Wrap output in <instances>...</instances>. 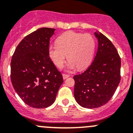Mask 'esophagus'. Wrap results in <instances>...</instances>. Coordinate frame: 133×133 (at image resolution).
I'll use <instances>...</instances> for the list:
<instances>
[{"label": "esophagus", "instance_id": "esophagus-1", "mask_svg": "<svg viewBox=\"0 0 133 133\" xmlns=\"http://www.w3.org/2000/svg\"><path fill=\"white\" fill-rule=\"evenodd\" d=\"M62 76H63V79H65L67 78H68L69 77V75H66V74H62Z\"/></svg>", "mask_w": 133, "mask_h": 133}]
</instances>
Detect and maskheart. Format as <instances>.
I'll return each mask as SVG.
<instances>
[{
  "instance_id": "b5f03b06",
  "label": "heart",
  "mask_w": 133,
  "mask_h": 133,
  "mask_svg": "<svg viewBox=\"0 0 133 133\" xmlns=\"http://www.w3.org/2000/svg\"><path fill=\"white\" fill-rule=\"evenodd\" d=\"M56 46L48 47V55L54 65L62 68L66 56L69 62L67 69L72 70L75 68L83 69L92 60L95 50V41L89 33L67 31L57 38Z\"/></svg>"
}]
</instances>
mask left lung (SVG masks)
Segmentation results:
<instances>
[{"label": "left lung", "instance_id": "8db88e82", "mask_svg": "<svg viewBox=\"0 0 133 133\" xmlns=\"http://www.w3.org/2000/svg\"><path fill=\"white\" fill-rule=\"evenodd\" d=\"M98 46L90 66L81 74L75 75L74 97L85 108H97L106 104L115 93L121 76V59L108 38L96 31Z\"/></svg>", "mask_w": 133, "mask_h": 133}]
</instances>
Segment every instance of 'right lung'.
<instances>
[{
	"label": "right lung",
	"mask_w": 133,
	"mask_h": 133,
	"mask_svg": "<svg viewBox=\"0 0 133 133\" xmlns=\"http://www.w3.org/2000/svg\"><path fill=\"white\" fill-rule=\"evenodd\" d=\"M55 30L42 27L26 36L11 60L14 89L27 105L35 108L51 106L64 82L48 55L50 38Z\"/></svg>",
	"instance_id": "add662e5"
}]
</instances>
